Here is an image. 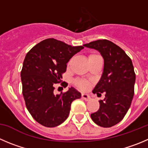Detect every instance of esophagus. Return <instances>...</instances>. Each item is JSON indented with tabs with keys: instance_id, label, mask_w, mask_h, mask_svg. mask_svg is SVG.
I'll use <instances>...</instances> for the list:
<instances>
[{
	"instance_id": "obj_1",
	"label": "esophagus",
	"mask_w": 148,
	"mask_h": 148,
	"mask_svg": "<svg viewBox=\"0 0 148 148\" xmlns=\"http://www.w3.org/2000/svg\"><path fill=\"white\" fill-rule=\"evenodd\" d=\"M82 98L85 101H90V96L88 94H85V93H82Z\"/></svg>"
}]
</instances>
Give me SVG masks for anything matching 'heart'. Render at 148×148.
<instances>
[{
    "label": "heart",
    "mask_w": 148,
    "mask_h": 148,
    "mask_svg": "<svg viewBox=\"0 0 148 148\" xmlns=\"http://www.w3.org/2000/svg\"><path fill=\"white\" fill-rule=\"evenodd\" d=\"M76 84H77V85L79 87V88L82 90H86L88 89V87H89V83H88V82H86V81H84V80L77 81Z\"/></svg>",
    "instance_id": "b5f03b06"
}]
</instances>
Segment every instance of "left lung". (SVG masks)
I'll use <instances>...</instances> for the list:
<instances>
[{"label": "left lung", "mask_w": 148, "mask_h": 148, "mask_svg": "<svg viewBox=\"0 0 148 148\" xmlns=\"http://www.w3.org/2000/svg\"><path fill=\"white\" fill-rule=\"evenodd\" d=\"M99 51L103 58V71L93 90L98 96L100 107L90 114L99 126L109 128L121 122L130 107L134 94L136 75L132 60L124 50L109 40H97L83 45Z\"/></svg>", "instance_id": "1"}]
</instances>
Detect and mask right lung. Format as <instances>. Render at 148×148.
<instances>
[{"instance_id": "1", "label": "right lung", "mask_w": 148, "mask_h": 148, "mask_svg": "<svg viewBox=\"0 0 148 148\" xmlns=\"http://www.w3.org/2000/svg\"><path fill=\"white\" fill-rule=\"evenodd\" d=\"M82 46L72 47L55 38L43 40L26 55L21 71L23 95L30 114L38 123L55 127L69 114L71 104L81 93L71 87L55 94V85L61 82L67 63ZM66 88V83H61Z\"/></svg>"}]
</instances>
